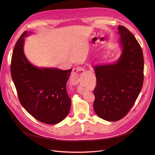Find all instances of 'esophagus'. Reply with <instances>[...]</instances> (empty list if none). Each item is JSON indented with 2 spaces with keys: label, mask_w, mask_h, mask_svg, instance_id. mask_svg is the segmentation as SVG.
Wrapping results in <instances>:
<instances>
[{
  "label": "esophagus",
  "mask_w": 155,
  "mask_h": 155,
  "mask_svg": "<svg viewBox=\"0 0 155 155\" xmlns=\"http://www.w3.org/2000/svg\"><path fill=\"white\" fill-rule=\"evenodd\" d=\"M85 70L83 68H77L73 69L72 72V83L73 84H76L80 81V76L83 75L85 73ZM80 92L81 93L82 91L80 90Z\"/></svg>",
  "instance_id": "34e87169"
}]
</instances>
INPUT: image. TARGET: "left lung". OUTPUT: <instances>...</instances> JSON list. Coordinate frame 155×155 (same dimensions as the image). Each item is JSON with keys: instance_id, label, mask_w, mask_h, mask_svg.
<instances>
[{"instance_id": "left-lung-1", "label": "left lung", "mask_w": 155, "mask_h": 155, "mask_svg": "<svg viewBox=\"0 0 155 155\" xmlns=\"http://www.w3.org/2000/svg\"><path fill=\"white\" fill-rule=\"evenodd\" d=\"M121 54L117 62L93 66L97 84L93 107L98 117L108 121L124 117L134 105L143 82L144 62L139 42L127 28L119 25Z\"/></svg>"}]
</instances>
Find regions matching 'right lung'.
I'll return each instance as SVG.
<instances>
[{"mask_svg":"<svg viewBox=\"0 0 155 155\" xmlns=\"http://www.w3.org/2000/svg\"><path fill=\"white\" fill-rule=\"evenodd\" d=\"M25 31L16 41L12 57L11 74L21 104L36 120L56 124L69 113L71 99L66 84L72 69L38 68L32 64L24 53Z\"/></svg>","mask_w":155,"mask_h":155,"instance_id":"right-lung-1","label":"right lung"}]
</instances>
